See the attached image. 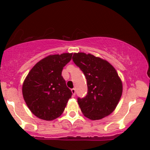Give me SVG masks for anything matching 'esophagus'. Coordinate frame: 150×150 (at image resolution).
I'll use <instances>...</instances> for the list:
<instances>
[{"mask_svg": "<svg viewBox=\"0 0 150 150\" xmlns=\"http://www.w3.org/2000/svg\"><path fill=\"white\" fill-rule=\"evenodd\" d=\"M71 92H72V94H73V96H75V88H72L71 89Z\"/></svg>", "mask_w": 150, "mask_h": 150, "instance_id": "34e87169", "label": "esophagus"}]
</instances>
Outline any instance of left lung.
I'll return each mask as SVG.
<instances>
[{
	"mask_svg": "<svg viewBox=\"0 0 150 150\" xmlns=\"http://www.w3.org/2000/svg\"><path fill=\"white\" fill-rule=\"evenodd\" d=\"M73 60L87 81V96L77 99L81 112L92 120L111 114L122 93V82L116 70L107 60L90 53H74Z\"/></svg>",
	"mask_w": 150,
	"mask_h": 150,
	"instance_id": "left-lung-1",
	"label": "left lung"
}]
</instances>
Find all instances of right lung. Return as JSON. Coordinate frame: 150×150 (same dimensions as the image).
Wrapping results in <instances>:
<instances>
[{"mask_svg": "<svg viewBox=\"0 0 150 150\" xmlns=\"http://www.w3.org/2000/svg\"><path fill=\"white\" fill-rule=\"evenodd\" d=\"M73 53L50 54L37 62L24 79L23 99L32 113L41 120H53L64 112L71 90L62 76Z\"/></svg>", "mask_w": 150, "mask_h": 150, "instance_id": "obj_1", "label": "right lung"}]
</instances>
